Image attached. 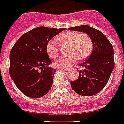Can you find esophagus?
Segmentation results:
<instances>
[{
  "label": "esophagus",
  "instance_id": "obj_1",
  "mask_svg": "<svg viewBox=\"0 0 124 124\" xmlns=\"http://www.w3.org/2000/svg\"><path fill=\"white\" fill-rule=\"evenodd\" d=\"M60 70H62V71H68V70H67V69H60Z\"/></svg>",
  "mask_w": 124,
  "mask_h": 124
}]
</instances>
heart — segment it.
Listing matches in <instances>:
<instances>
[{"label":"heart","mask_w":124,"mask_h":124,"mask_svg":"<svg viewBox=\"0 0 124 124\" xmlns=\"http://www.w3.org/2000/svg\"><path fill=\"white\" fill-rule=\"evenodd\" d=\"M58 39L62 42L69 45L68 53L70 55L61 57L54 62L57 68L68 69L76 62L77 58L84 60L92 52L93 42L92 39L86 33H78L75 31H68L61 34ZM46 51L51 58H57L59 51L54 40H51L46 46Z\"/></svg>","instance_id":"obj_1"}]
</instances>
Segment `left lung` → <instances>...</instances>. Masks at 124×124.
I'll return each instance as SVG.
<instances>
[{"mask_svg": "<svg viewBox=\"0 0 124 124\" xmlns=\"http://www.w3.org/2000/svg\"><path fill=\"white\" fill-rule=\"evenodd\" d=\"M69 30L86 33L93 40L91 54L80 65L83 70L78 71V78L71 82L72 89L77 94L93 96L101 91L109 79L115 66L113 47L106 36L95 28L82 25Z\"/></svg>", "mask_w": 124, "mask_h": 124, "instance_id": "obj_1", "label": "left lung"}]
</instances>
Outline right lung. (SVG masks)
Here are the masks:
<instances>
[{"label":"right lung","mask_w":124,"mask_h":124,"mask_svg":"<svg viewBox=\"0 0 124 124\" xmlns=\"http://www.w3.org/2000/svg\"><path fill=\"white\" fill-rule=\"evenodd\" d=\"M64 30L37 27L22 35L13 46L9 54V75L26 96L40 98L51 89L56 70L49 67L52 62L46 46Z\"/></svg>","instance_id":"right-lung-1"}]
</instances>
